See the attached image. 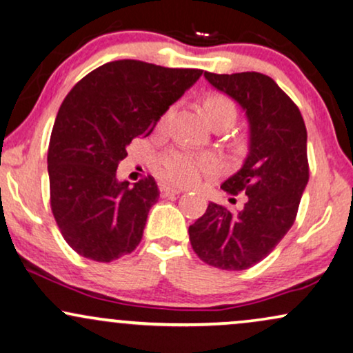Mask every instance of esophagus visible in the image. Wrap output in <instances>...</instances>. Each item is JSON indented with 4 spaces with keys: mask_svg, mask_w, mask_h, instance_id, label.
Segmentation results:
<instances>
[{
    "mask_svg": "<svg viewBox=\"0 0 353 353\" xmlns=\"http://www.w3.org/2000/svg\"><path fill=\"white\" fill-rule=\"evenodd\" d=\"M159 192H161V197H164V199H166V197H174V195L181 194L179 189H174V187L168 185V184L159 185Z\"/></svg>",
    "mask_w": 353,
    "mask_h": 353,
    "instance_id": "1",
    "label": "esophagus"
}]
</instances>
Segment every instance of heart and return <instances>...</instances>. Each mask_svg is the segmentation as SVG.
<instances>
[{"mask_svg": "<svg viewBox=\"0 0 353 353\" xmlns=\"http://www.w3.org/2000/svg\"><path fill=\"white\" fill-rule=\"evenodd\" d=\"M203 110L212 127L221 125L228 128L238 117L234 101L221 92H210L205 96ZM215 169L216 163L210 154H197L185 150H171L159 156L156 161V172L159 177L174 185H192Z\"/></svg>", "mask_w": 353, "mask_h": 353, "instance_id": "1", "label": "heart"}]
</instances>
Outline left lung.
Wrapping results in <instances>:
<instances>
[{"mask_svg": "<svg viewBox=\"0 0 353 353\" xmlns=\"http://www.w3.org/2000/svg\"><path fill=\"white\" fill-rule=\"evenodd\" d=\"M203 77L246 112L249 154L221 189L231 195L244 190L248 202L238 213L210 202L207 212L189 226V238L205 264L246 270L269 256L295 223L310 179L305 120L267 74L205 71Z\"/></svg>", "mask_w": 353, "mask_h": 353, "instance_id": "left-lung-1", "label": "left lung"}]
</instances>
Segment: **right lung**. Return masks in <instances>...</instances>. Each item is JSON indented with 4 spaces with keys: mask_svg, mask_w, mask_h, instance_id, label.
<instances>
[{
    "mask_svg": "<svg viewBox=\"0 0 353 353\" xmlns=\"http://www.w3.org/2000/svg\"><path fill=\"white\" fill-rule=\"evenodd\" d=\"M138 60L99 66L74 84L58 110L48 145L50 207L66 243L79 256L110 262L140 244L156 181H117L133 138L156 122L202 77Z\"/></svg>",
    "mask_w": 353,
    "mask_h": 353,
    "instance_id": "obj_1",
    "label": "right lung"
}]
</instances>
